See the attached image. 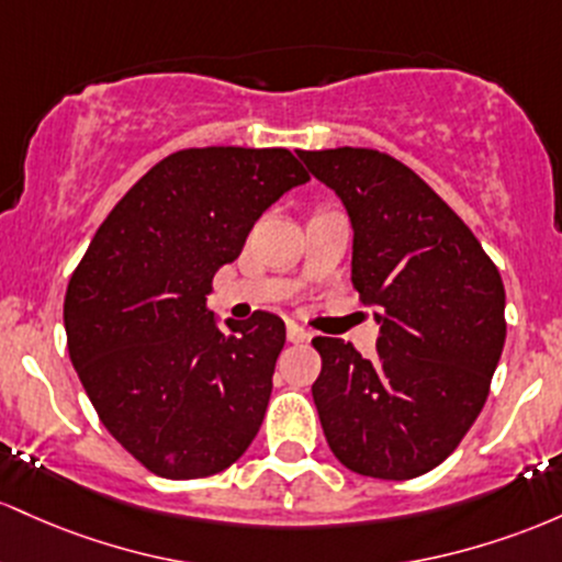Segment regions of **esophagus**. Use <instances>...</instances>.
Returning a JSON list of instances; mask_svg holds the SVG:
<instances>
[{
    "label": "esophagus",
    "instance_id": "esophagus-1",
    "mask_svg": "<svg viewBox=\"0 0 562 562\" xmlns=\"http://www.w3.org/2000/svg\"><path fill=\"white\" fill-rule=\"evenodd\" d=\"M286 337H289V342L300 345V342H307V339H311V331H307L305 326H300V324H294V321H289V324H286Z\"/></svg>",
    "mask_w": 562,
    "mask_h": 562
}]
</instances>
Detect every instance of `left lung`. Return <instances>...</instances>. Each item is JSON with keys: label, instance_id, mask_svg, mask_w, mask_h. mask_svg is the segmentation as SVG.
<instances>
[{"label": "left lung", "instance_id": "left-lung-1", "mask_svg": "<svg viewBox=\"0 0 562 562\" xmlns=\"http://www.w3.org/2000/svg\"><path fill=\"white\" fill-rule=\"evenodd\" d=\"M297 156L350 214V281L380 324L371 358L345 339H313L326 443L358 475H425L462 443L488 398L507 337L502 276L406 164L348 145Z\"/></svg>", "mask_w": 562, "mask_h": 562}]
</instances>
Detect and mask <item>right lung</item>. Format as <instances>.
I'll return each instance as SVG.
<instances>
[{
	"mask_svg": "<svg viewBox=\"0 0 562 562\" xmlns=\"http://www.w3.org/2000/svg\"><path fill=\"white\" fill-rule=\"evenodd\" d=\"M307 180L286 148H186L94 233L63 302L68 356L105 430L145 470L206 477L255 440L286 326L255 311L220 331L206 297L260 214Z\"/></svg>",
	"mask_w": 562,
	"mask_h": 562,
	"instance_id": "right-lung-1",
	"label": "right lung"
}]
</instances>
